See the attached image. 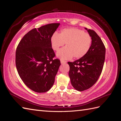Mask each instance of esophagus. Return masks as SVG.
I'll use <instances>...</instances> for the list:
<instances>
[{
  "instance_id": "34e87169",
  "label": "esophagus",
  "mask_w": 121,
  "mask_h": 121,
  "mask_svg": "<svg viewBox=\"0 0 121 121\" xmlns=\"http://www.w3.org/2000/svg\"><path fill=\"white\" fill-rule=\"evenodd\" d=\"M66 63H67V61H65V60H60V63L61 64H65Z\"/></svg>"
}]
</instances>
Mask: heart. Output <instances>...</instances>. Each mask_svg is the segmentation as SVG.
<instances>
[{
  "mask_svg": "<svg viewBox=\"0 0 121 121\" xmlns=\"http://www.w3.org/2000/svg\"><path fill=\"white\" fill-rule=\"evenodd\" d=\"M90 35L77 28H65L60 34L54 33L50 38V44L54 50H58L65 43V47L58 50L56 56L61 60H69L84 56L88 52L91 44Z\"/></svg>",
  "mask_w": 121,
  "mask_h": 121,
  "instance_id": "1",
  "label": "heart"
}]
</instances>
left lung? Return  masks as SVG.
<instances>
[{"instance_id": "obj_1", "label": "left lung", "mask_w": 121, "mask_h": 121, "mask_svg": "<svg viewBox=\"0 0 121 121\" xmlns=\"http://www.w3.org/2000/svg\"><path fill=\"white\" fill-rule=\"evenodd\" d=\"M91 37L88 52L74 62H68L69 75L73 87L79 91L92 87L101 74L105 60V48L101 39L93 30L85 28Z\"/></svg>"}]
</instances>
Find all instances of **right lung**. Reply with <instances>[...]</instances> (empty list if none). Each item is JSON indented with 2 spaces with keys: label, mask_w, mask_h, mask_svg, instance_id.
<instances>
[{
  "label": "right lung",
  "mask_w": 121,
  "mask_h": 121,
  "mask_svg": "<svg viewBox=\"0 0 121 121\" xmlns=\"http://www.w3.org/2000/svg\"><path fill=\"white\" fill-rule=\"evenodd\" d=\"M60 25L49 24L32 29L17 48L18 74L25 85L36 92H45L52 87L60 65L59 60H53L55 53L50 44V38Z\"/></svg>",
  "instance_id": "right-lung-1"
}]
</instances>
